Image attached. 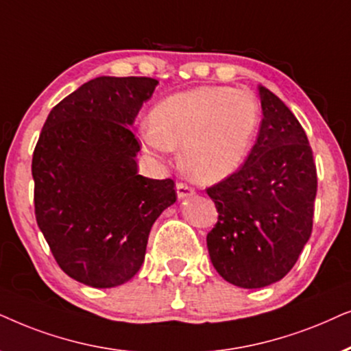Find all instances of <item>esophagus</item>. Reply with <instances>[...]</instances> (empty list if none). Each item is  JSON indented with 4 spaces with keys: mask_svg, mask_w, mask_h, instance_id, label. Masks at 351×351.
Returning <instances> with one entry per match:
<instances>
[{
    "mask_svg": "<svg viewBox=\"0 0 351 351\" xmlns=\"http://www.w3.org/2000/svg\"><path fill=\"white\" fill-rule=\"evenodd\" d=\"M176 194H178L180 199H184V197H189V195H193L194 189L186 183H176Z\"/></svg>",
    "mask_w": 351,
    "mask_h": 351,
    "instance_id": "esophagus-1",
    "label": "esophagus"
}]
</instances>
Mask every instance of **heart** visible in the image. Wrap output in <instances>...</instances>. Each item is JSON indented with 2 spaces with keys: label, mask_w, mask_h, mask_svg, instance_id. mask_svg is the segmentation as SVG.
Returning <instances> with one entry per match:
<instances>
[{
  "label": "heart",
  "mask_w": 351,
  "mask_h": 351,
  "mask_svg": "<svg viewBox=\"0 0 351 351\" xmlns=\"http://www.w3.org/2000/svg\"><path fill=\"white\" fill-rule=\"evenodd\" d=\"M260 120V102L250 90L197 86L158 101L139 136L157 156L183 146L189 175L200 183H218L245 162Z\"/></svg>",
  "instance_id": "heart-1"
}]
</instances>
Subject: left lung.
Returning a JSON list of instances; mask_svg holds the SVG:
<instances>
[{
  "label": "left lung",
  "mask_w": 351,
  "mask_h": 351,
  "mask_svg": "<svg viewBox=\"0 0 351 351\" xmlns=\"http://www.w3.org/2000/svg\"><path fill=\"white\" fill-rule=\"evenodd\" d=\"M258 138L231 176L207 188L218 221L207 234L210 260L224 281L260 289L297 263L313 230L316 165L291 109L260 86Z\"/></svg>",
  "instance_id": "1"
}]
</instances>
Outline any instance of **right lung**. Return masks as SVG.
<instances>
[{
    "label": "right lung",
    "mask_w": 351,
    "mask_h": 351,
    "mask_svg": "<svg viewBox=\"0 0 351 351\" xmlns=\"http://www.w3.org/2000/svg\"><path fill=\"white\" fill-rule=\"evenodd\" d=\"M157 80L97 77L53 107L32 158L38 228L60 269L106 289L141 268L147 237L175 204L173 180L138 175L130 127Z\"/></svg>",
    "instance_id": "add662e5"
}]
</instances>
